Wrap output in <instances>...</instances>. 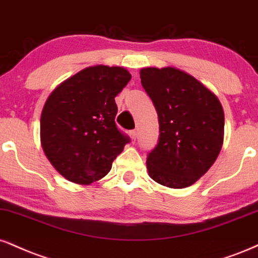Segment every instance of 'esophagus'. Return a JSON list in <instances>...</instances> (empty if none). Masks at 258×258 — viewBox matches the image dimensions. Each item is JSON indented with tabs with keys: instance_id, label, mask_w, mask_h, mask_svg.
Listing matches in <instances>:
<instances>
[{
	"instance_id": "1",
	"label": "esophagus",
	"mask_w": 258,
	"mask_h": 258,
	"mask_svg": "<svg viewBox=\"0 0 258 258\" xmlns=\"http://www.w3.org/2000/svg\"><path fill=\"white\" fill-rule=\"evenodd\" d=\"M130 136H131L132 143H135L136 142V138H137V132H136L135 130H133V131H130Z\"/></svg>"
}]
</instances>
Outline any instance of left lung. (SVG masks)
<instances>
[{
	"label": "left lung",
	"instance_id": "left-lung-1",
	"mask_svg": "<svg viewBox=\"0 0 258 258\" xmlns=\"http://www.w3.org/2000/svg\"><path fill=\"white\" fill-rule=\"evenodd\" d=\"M141 79L160 125L159 141L147 157L149 174L167 187H187L206 174L221 150V103L203 84L176 68H143Z\"/></svg>",
	"mask_w": 258,
	"mask_h": 258
}]
</instances>
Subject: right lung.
I'll use <instances>...</instances> for the list:
<instances>
[{
    "instance_id": "add662e5",
    "label": "right lung",
    "mask_w": 258,
    "mask_h": 258,
    "mask_svg": "<svg viewBox=\"0 0 258 258\" xmlns=\"http://www.w3.org/2000/svg\"><path fill=\"white\" fill-rule=\"evenodd\" d=\"M130 80L125 68L99 64L74 74L46 99L40 116L42 147L70 181L86 185L102 179L131 142L115 122V97Z\"/></svg>"
}]
</instances>
